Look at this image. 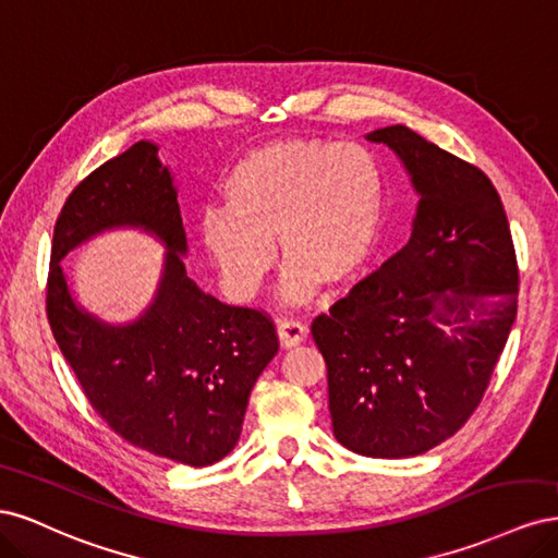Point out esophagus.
Here are the masks:
<instances>
[{
  "label": "esophagus",
  "instance_id": "34e87169",
  "mask_svg": "<svg viewBox=\"0 0 558 558\" xmlns=\"http://www.w3.org/2000/svg\"><path fill=\"white\" fill-rule=\"evenodd\" d=\"M277 335H279L281 347L291 349V347H298L300 342H305L307 326L300 324L295 318H281L277 324Z\"/></svg>",
  "mask_w": 558,
  "mask_h": 558
}]
</instances>
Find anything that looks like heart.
Instances as JSON below:
<instances>
[{
	"label": "heart",
	"instance_id": "1",
	"mask_svg": "<svg viewBox=\"0 0 558 558\" xmlns=\"http://www.w3.org/2000/svg\"><path fill=\"white\" fill-rule=\"evenodd\" d=\"M226 209L202 216L199 232L223 289L251 300L272 272L277 251L289 272L283 295L307 302L316 281L340 286L359 275L379 240L386 177L363 144L289 137L251 148L232 165Z\"/></svg>",
	"mask_w": 558,
	"mask_h": 558
}]
</instances>
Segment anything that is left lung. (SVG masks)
<instances>
[{
  "label": "left lung",
  "mask_w": 558,
  "mask_h": 558,
  "mask_svg": "<svg viewBox=\"0 0 558 558\" xmlns=\"http://www.w3.org/2000/svg\"><path fill=\"white\" fill-rule=\"evenodd\" d=\"M418 195L412 238L314 318L337 442L373 459L418 456L459 430L517 318L508 216L480 167L404 125L367 134Z\"/></svg>",
  "instance_id": "8db88e82"
}]
</instances>
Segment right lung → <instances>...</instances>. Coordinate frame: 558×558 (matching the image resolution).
<instances>
[{"mask_svg":"<svg viewBox=\"0 0 558 558\" xmlns=\"http://www.w3.org/2000/svg\"><path fill=\"white\" fill-rule=\"evenodd\" d=\"M113 227H142L168 248L155 302L125 327L76 306L59 265ZM185 251L174 177L156 144L137 142L66 197L53 230L46 312L62 356L113 433L162 459L205 468L238 445L251 388L279 340L267 314L202 291L185 275Z\"/></svg>","mask_w":558,"mask_h":558,"instance_id":"1","label":"right lung"}]
</instances>
